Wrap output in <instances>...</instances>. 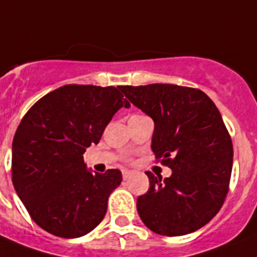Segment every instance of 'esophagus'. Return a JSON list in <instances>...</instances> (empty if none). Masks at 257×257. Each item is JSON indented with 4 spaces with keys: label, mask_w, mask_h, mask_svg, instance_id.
I'll return each instance as SVG.
<instances>
[{
    "label": "esophagus",
    "mask_w": 257,
    "mask_h": 257,
    "mask_svg": "<svg viewBox=\"0 0 257 257\" xmlns=\"http://www.w3.org/2000/svg\"><path fill=\"white\" fill-rule=\"evenodd\" d=\"M132 175H133V171H131V170H122V178H124V180H126L129 176H132Z\"/></svg>",
    "instance_id": "esophagus-1"
}]
</instances>
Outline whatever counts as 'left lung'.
<instances>
[{"label": "left lung", "mask_w": 257, "mask_h": 257, "mask_svg": "<svg viewBox=\"0 0 257 257\" xmlns=\"http://www.w3.org/2000/svg\"><path fill=\"white\" fill-rule=\"evenodd\" d=\"M129 102L154 120L152 150L172 170L162 179L146 171L150 188L137 212L152 231L191 234L219 212L228 192L232 142L218 108L205 92L185 86H121Z\"/></svg>", "instance_id": "8db88e82"}]
</instances>
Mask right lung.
I'll return each instance as SVG.
<instances>
[{"instance_id":"1","label":"right lung","mask_w":257,"mask_h":257,"mask_svg":"<svg viewBox=\"0 0 257 257\" xmlns=\"http://www.w3.org/2000/svg\"><path fill=\"white\" fill-rule=\"evenodd\" d=\"M129 102L113 86L65 85L39 99L13 140L12 179L31 218L60 238H79L104 218L118 170L92 174L83 153Z\"/></svg>"}]
</instances>
